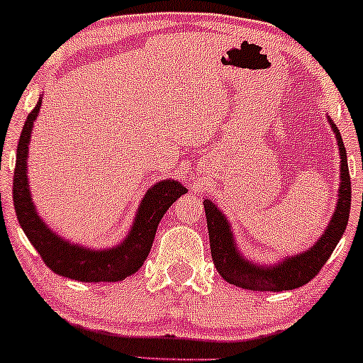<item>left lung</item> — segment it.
Wrapping results in <instances>:
<instances>
[{
  "label": "left lung",
  "mask_w": 363,
  "mask_h": 363,
  "mask_svg": "<svg viewBox=\"0 0 363 363\" xmlns=\"http://www.w3.org/2000/svg\"><path fill=\"white\" fill-rule=\"evenodd\" d=\"M330 125L335 133V138H337L339 155H341L339 199L330 223L308 252L286 257L283 262H278L276 265H257L250 262L239 253L238 246L234 245L230 223L225 218V215L215 206V203L204 199L213 264H215L220 276L230 285L241 286L245 290H253V292L294 290L311 281L318 274L320 269L327 264L328 257L332 255V252L345 234L351 208V180L348 160H346V148L337 127L332 122Z\"/></svg>",
  "instance_id": "obj_1"
}]
</instances>
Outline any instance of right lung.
<instances>
[{
    "label": "right lung",
    "instance_id": "obj_1",
    "mask_svg": "<svg viewBox=\"0 0 363 363\" xmlns=\"http://www.w3.org/2000/svg\"><path fill=\"white\" fill-rule=\"evenodd\" d=\"M42 99L36 103L22 127L21 140L17 145V160L13 173V206L18 223L28 236L31 245L47 264L48 269L59 276L69 279L92 283V281H121L134 274L143 265L150 253L157 225L162 220L164 213L178 197L186 194L182 183L164 180L155 183L141 201L134 216L133 229L129 230L124 242L108 250H91L85 246L71 245L48 229L36 213L31 201L28 182V148L31 141V130L40 113Z\"/></svg>",
    "mask_w": 363,
    "mask_h": 363
}]
</instances>
